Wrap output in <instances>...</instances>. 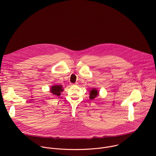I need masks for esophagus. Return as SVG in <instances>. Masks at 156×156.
<instances>
[{"mask_svg": "<svg viewBox=\"0 0 156 156\" xmlns=\"http://www.w3.org/2000/svg\"><path fill=\"white\" fill-rule=\"evenodd\" d=\"M77 84H78V83H75V84H73V85H77Z\"/></svg>", "mask_w": 156, "mask_h": 156, "instance_id": "34e87169", "label": "esophagus"}]
</instances>
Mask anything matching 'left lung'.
<instances>
[{
  "label": "left lung",
  "mask_w": 156,
  "mask_h": 156,
  "mask_svg": "<svg viewBox=\"0 0 156 156\" xmlns=\"http://www.w3.org/2000/svg\"><path fill=\"white\" fill-rule=\"evenodd\" d=\"M99 95V91L96 88H92L90 90V94H89V98L92 100L95 99L96 97H97Z\"/></svg>",
  "instance_id": "8db88e82"
}]
</instances>
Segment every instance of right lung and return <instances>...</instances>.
I'll use <instances>...</instances> for the list:
<instances>
[{
  "label": "right lung",
  "mask_w": 156,
  "mask_h": 156,
  "mask_svg": "<svg viewBox=\"0 0 156 156\" xmlns=\"http://www.w3.org/2000/svg\"><path fill=\"white\" fill-rule=\"evenodd\" d=\"M64 90L63 87L61 85H53L50 88V92L55 96H60L61 93Z\"/></svg>",
  "instance_id": "obj_1"
}]
</instances>
